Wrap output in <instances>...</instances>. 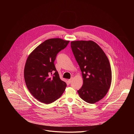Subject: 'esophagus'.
Returning <instances> with one entry per match:
<instances>
[{
  "label": "esophagus",
  "instance_id": "34e87169",
  "mask_svg": "<svg viewBox=\"0 0 134 134\" xmlns=\"http://www.w3.org/2000/svg\"><path fill=\"white\" fill-rule=\"evenodd\" d=\"M72 79H73V78L71 77L70 79L68 80V83H69V84H70V83H71V82H72Z\"/></svg>",
  "mask_w": 134,
  "mask_h": 134
}]
</instances>
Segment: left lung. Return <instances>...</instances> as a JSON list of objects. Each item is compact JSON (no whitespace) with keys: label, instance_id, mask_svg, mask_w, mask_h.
<instances>
[{"label":"left lung","instance_id":"8db88e82","mask_svg":"<svg viewBox=\"0 0 134 134\" xmlns=\"http://www.w3.org/2000/svg\"><path fill=\"white\" fill-rule=\"evenodd\" d=\"M71 48L83 79L77 92L85 102L94 104L103 99L110 87L112 73L105 53L93 41H74Z\"/></svg>","mask_w":134,"mask_h":134}]
</instances>
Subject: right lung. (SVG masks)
Segmentation results:
<instances>
[{
	"label": "right lung",
	"mask_w": 134,
	"mask_h": 134,
	"mask_svg": "<svg viewBox=\"0 0 134 134\" xmlns=\"http://www.w3.org/2000/svg\"><path fill=\"white\" fill-rule=\"evenodd\" d=\"M69 42L60 38L47 40L27 57L24 70L25 82L31 94L42 103L55 101L65 90L67 84L60 80L54 62L57 54Z\"/></svg>",
	"instance_id": "1"
}]
</instances>
